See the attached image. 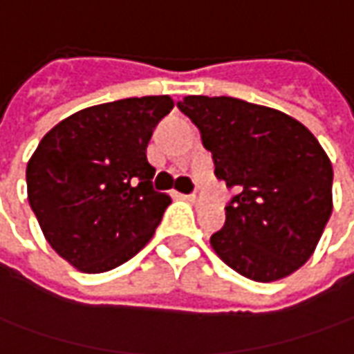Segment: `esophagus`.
Instances as JSON below:
<instances>
[{
    "label": "esophagus",
    "mask_w": 354,
    "mask_h": 354,
    "mask_svg": "<svg viewBox=\"0 0 354 354\" xmlns=\"http://www.w3.org/2000/svg\"><path fill=\"white\" fill-rule=\"evenodd\" d=\"M186 200L192 201V203H196V205H200V203H203V201H205V196H203L201 192H194V194L186 196Z\"/></svg>",
    "instance_id": "1"
}]
</instances>
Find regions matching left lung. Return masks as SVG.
Listing matches in <instances>:
<instances>
[{"label": "left lung", "mask_w": 354, "mask_h": 354, "mask_svg": "<svg viewBox=\"0 0 354 354\" xmlns=\"http://www.w3.org/2000/svg\"><path fill=\"white\" fill-rule=\"evenodd\" d=\"M182 113L212 151L215 176L237 189L209 243L235 272L274 282L313 254L333 212V168L294 117L237 97L186 95Z\"/></svg>", "instance_id": "left-lung-1"}]
</instances>
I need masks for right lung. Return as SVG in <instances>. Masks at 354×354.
Instances as JSON below:
<instances>
[{
  "mask_svg": "<svg viewBox=\"0 0 354 354\" xmlns=\"http://www.w3.org/2000/svg\"><path fill=\"white\" fill-rule=\"evenodd\" d=\"M174 107L168 95L127 97L72 113L27 165V196L48 245L88 274L113 270L151 239L170 205L153 188L147 145Z\"/></svg>",
  "mask_w": 354,
  "mask_h": 354,
  "instance_id": "obj_1",
  "label": "right lung"
}]
</instances>
